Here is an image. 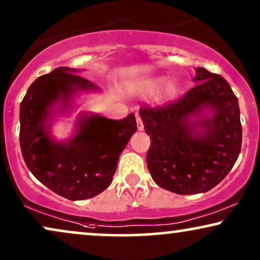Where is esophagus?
Returning <instances> with one entry per match:
<instances>
[{
  "mask_svg": "<svg viewBox=\"0 0 260 260\" xmlns=\"http://www.w3.org/2000/svg\"><path fill=\"white\" fill-rule=\"evenodd\" d=\"M136 119H137L138 129L143 131V129H144V123H143V120H141V117H140V115H139V113H136Z\"/></svg>",
  "mask_w": 260,
  "mask_h": 260,
  "instance_id": "34e87169",
  "label": "esophagus"
}]
</instances>
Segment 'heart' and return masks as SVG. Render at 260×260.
Segmentation results:
<instances>
[{"mask_svg":"<svg viewBox=\"0 0 260 260\" xmlns=\"http://www.w3.org/2000/svg\"><path fill=\"white\" fill-rule=\"evenodd\" d=\"M162 82H164V78L161 77L146 79L143 83V88H141L143 89V92H145V94H152V92H154L162 84ZM176 94H177V85L174 82H168L162 86L160 91V98L162 100H169L174 98Z\"/></svg>","mask_w":260,"mask_h":260,"instance_id":"b5f03b06","label":"heart"}]
</instances>
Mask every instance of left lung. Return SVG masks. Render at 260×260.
I'll return each instance as SVG.
<instances>
[{
    "label": "left lung",
    "mask_w": 260,
    "mask_h": 260,
    "mask_svg": "<svg viewBox=\"0 0 260 260\" xmlns=\"http://www.w3.org/2000/svg\"><path fill=\"white\" fill-rule=\"evenodd\" d=\"M193 81L197 84L182 98L139 110L151 139L148 171L159 186L179 195L206 192L219 184L237 161L243 139L238 99L226 79L197 68ZM203 106L213 110L212 117L189 123Z\"/></svg>",
    "instance_id": "left-lung-1"
}]
</instances>
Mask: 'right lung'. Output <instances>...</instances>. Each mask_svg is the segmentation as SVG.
Masks as SVG:
<instances>
[{"instance_id": "add662e5", "label": "right lung", "mask_w": 260, "mask_h": 260, "mask_svg": "<svg viewBox=\"0 0 260 260\" xmlns=\"http://www.w3.org/2000/svg\"><path fill=\"white\" fill-rule=\"evenodd\" d=\"M67 67L38 77L20 106V146L27 168L48 189L68 200L91 199L113 181L121 151L137 131L134 114L121 120L84 117L68 144L50 139L44 123L51 107L68 101L76 89H94L91 82Z\"/></svg>"}]
</instances>
